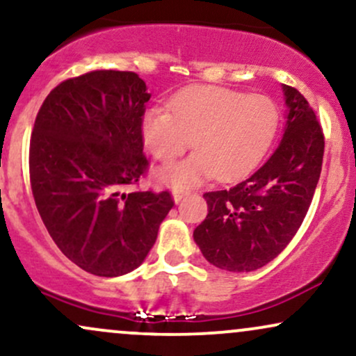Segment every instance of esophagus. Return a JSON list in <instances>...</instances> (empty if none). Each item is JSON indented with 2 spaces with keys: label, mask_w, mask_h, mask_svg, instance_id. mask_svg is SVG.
Segmentation results:
<instances>
[{
  "label": "esophagus",
  "mask_w": 356,
  "mask_h": 356,
  "mask_svg": "<svg viewBox=\"0 0 356 356\" xmlns=\"http://www.w3.org/2000/svg\"><path fill=\"white\" fill-rule=\"evenodd\" d=\"M189 194V192L187 191H179V189H174L172 191V199H174V202L177 204V202H181L184 197H186V195Z\"/></svg>",
  "instance_id": "1"
}]
</instances>
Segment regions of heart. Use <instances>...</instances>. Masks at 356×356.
Returning <instances> with one entry per match:
<instances>
[{"label": "heart", "mask_w": 356, "mask_h": 356, "mask_svg": "<svg viewBox=\"0 0 356 356\" xmlns=\"http://www.w3.org/2000/svg\"><path fill=\"white\" fill-rule=\"evenodd\" d=\"M170 109L149 108L142 115L144 147L167 162L192 145L197 152L157 170L161 182L187 187L218 175L232 181L248 174L263 157L277 129L275 102L257 93L195 85L170 100Z\"/></svg>", "instance_id": "obj_1"}]
</instances>
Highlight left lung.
Here are the masks:
<instances>
[{
  "label": "left lung",
  "mask_w": 356,
  "mask_h": 356,
  "mask_svg": "<svg viewBox=\"0 0 356 356\" xmlns=\"http://www.w3.org/2000/svg\"><path fill=\"white\" fill-rule=\"evenodd\" d=\"M283 93L284 134L271 157L243 182L204 194L207 216L194 229V241L216 268H263L288 246L309 209L325 137L305 97L288 85Z\"/></svg>",
  "instance_id": "obj_1"
}]
</instances>
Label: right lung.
I'll return each mask as SVG.
<instances>
[{
	"label": "right lung",
	"mask_w": 356,
	"mask_h": 356,
	"mask_svg": "<svg viewBox=\"0 0 356 356\" xmlns=\"http://www.w3.org/2000/svg\"><path fill=\"white\" fill-rule=\"evenodd\" d=\"M150 100L134 72L97 70L61 81L30 140L36 209L72 263L115 277L140 266L174 201L130 191L147 170L140 120Z\"/></svg>",
	"instance_id": "add662e5"
}]
</instances>
